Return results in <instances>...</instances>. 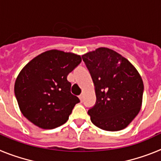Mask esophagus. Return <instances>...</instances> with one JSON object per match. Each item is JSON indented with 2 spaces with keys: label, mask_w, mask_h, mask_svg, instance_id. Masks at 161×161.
<instances>
[{
  "label": "esophagus",
  "mask_w": 161,
  "mask_h": 161,
  "mask_svg": "<svg viewBox=\"0 0 161 161\" xmlns=\"http://www.w3.org/2000/svg\"><path fill=\"white\" fill-rule=\"evenodd\" d=\"M83 97H84V95H83V93H81V94H80V96H79L80 100L81 101V102H82V100H83Z\"/></svg>",
  "instance_id": "1"
}]
</instances>
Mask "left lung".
Instances as JSON below:
<instances>
[{
  "label": "left lung",
  "instance_id": "left-lung-1",
  "mask_svg": "<svg viewBox=\"0 0 161 161\" xmlns=\"http://www.w3.org/2000/svg\"><path fill=\"white\" fill-rule=\"evenodd\" d=\"M95 87L97 101L88 114L96 126L117 131L128 126L142 105L143 83L136 68L109 48L82 55Z\"/></svg>",
  "mask_w": 161,
  "mask_h": 161
}]
</instances>
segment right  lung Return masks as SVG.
Masks as SVG:
<instances>
[{"instance_id": "right-lung-1", "label": "right lung", "mask_w": 161, "mask_h": 161, "mask_svg": "<svg viewBox=\"0 0 161 161\" xmlns=\"http://www.w3.org/2000/svg\"><path fill=\"white\" fill-rule=\"evenodd\" d=\"M81 62L80 55L51 50L32 59L17 77L14 93L22 114L42 129L68 121L79 98L67 77Z\"/></svg>"}]
</instances>
